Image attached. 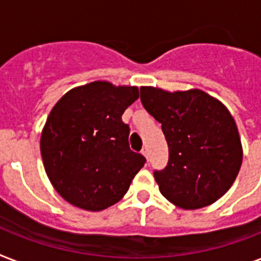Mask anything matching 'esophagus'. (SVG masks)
Instances as JSON below:
<instances>
[{
  "instance_id": "esophagus-1",
  "label": "esophagus",
  "mask_w": 261,
  "mask_h": 261,
  "mask_svg": "<svg viewBox=\"0 0 261 261\" xmlns=\"http://www.w3.org/2000/svg\"><path fill=\"white\" fill-rule=\"evenodd\" d=\"M141 153H142V154L145 155L146 159H149V150H147L146 147H145V149H142V151H141Z\"/></svg>"
}]
</instances>
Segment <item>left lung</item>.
I'll return each instance as SVG.
<instances>
[{
    "label": "left lung",
    "mask_w": 261,
    "mask_h": 261,
    "mask_svg": "<svg viewBox=\"0 0 261 261\" xmlns=\"http://www.w3.org/2000/svg\"><path fill=\"white\" fill-rule=\"evenodd\" d=\"M141 101L161 123L169 147L165 169L154 171L164 198L184 210L217 202L234 182L243 163L241 139L229 110L200 89L142 87Z\"/></svg>",
    "instance_id": "left-lung-1"
}]
</instances>
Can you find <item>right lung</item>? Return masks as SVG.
Wrapping results in <instances>:
<instances>
[{"instance_id": "1", "label": "right lung", "mask_w": 261, "mask_h": 261, "mask_svg": "<svg viewBox=\"0 0 261 261\" xmlns=\"http://www.w3.org/2000/svg\"><path fill=\"white\" fill-rule=\"evenodd\" d=\"M137 87L108 81L73 88L51 110L40 137L43 165L55 191L83 210L101 211L124 196L146 159L128 146L123 112Z\"/></svg>"}]
</instances>
